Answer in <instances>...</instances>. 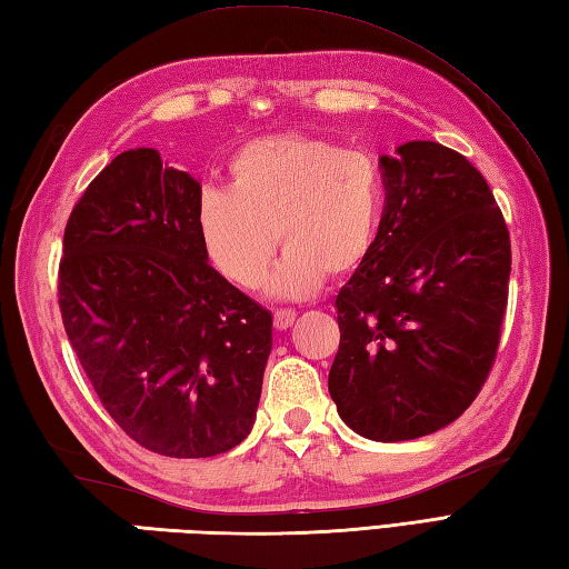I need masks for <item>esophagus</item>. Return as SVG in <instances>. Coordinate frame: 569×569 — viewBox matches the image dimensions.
Here are the masks:
<instances>
[{
    "instance_id": "esophagus-1",
    "label": "esophagus",
    "mask_w": 569,
    "mask_h": 569,
    "mask_svg": "<svg viewBox=\"0 0 569 569\" xmlns=\"http://www.w3.org/2000/svg\"><path fill=\"white\" fill-rule=\"evenodd\" d=\"M296 322V310H273V325L278 330H288Z\"/></svg>"
}]
</instances>
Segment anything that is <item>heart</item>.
Returning <instances> with one entry per match:
<instances>
[{
	"mask_svg": "<svg viewBox=\"0 0 569 569\" xmlns=\"http://www.w3.org/2000/svg\"><path fill=\"white\" fill-rule=\"evenodd\" d=\"M227 190L200 196L196 222L204 253L227 281L253 288L276 249L266 281L276 298H308L325 276H345L367 259L383 208V178L369 153L312 137H266L227 166Z\"/></svg>",
	"mask_w": 569,
	"mask_h": 569,
	"instance_id": "heart-1",
	"label": "heart"
}]
</instances>
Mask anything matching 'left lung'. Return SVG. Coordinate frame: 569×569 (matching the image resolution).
Returning a JSON list of instances; mask_svg holds the SVG:
<instances>
[{
    "label": "left lung",
    "mask_w": 569,
    "mask_h": 569,
    "mask_svg": "<svg viewBox=\"0 0 569 569\" xmlns=\"http://www.w3.org/2000/svg\"><path fill=\"white\" fill-rule=\"evenodd\" d=\"M383 212L367 259L337 293L328 389L361 438L403 442L450 426L493 365L511 239L462 153L408 141L379 159Z\"/></svg>",
    "instance_id": "1"
}]
</instances>
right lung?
Here are the masks:
<instances>
[{
	"mask_svg": "<svg viewBox=\"0 0 569 569\" xmlns=\"http://www.w3.org/2000/svg\"><path fill=\"white\" fill-rule=\"evenodd\" d=\"M200 180L129 149L82 192L63 237L58 303L107 413L166 457H214L257 420L271 312L208 263Z\"/></svg>",
	"mask_w": 569,
	"mask_h": 569,
	"instance_id": "obj_1",
	"label": "right lung"
}]
</instances>
